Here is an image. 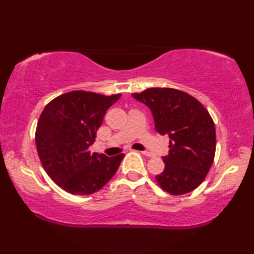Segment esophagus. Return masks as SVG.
Returning <instances> with one entry per match:
<instances>
[{
  "label": "esophagus",
  "mask_w": 254,
  "mask_h": 254,
  "mask_svg": "<svg viewBox=\"0 0 254 254\" xmlns=\"http://www.w3.org/2000/svg\"><path fill=\"white\" fill-rule=\"evenodd\" d=\"M143 154V156H145V157H149V158H151V157H153V154L152 153H150V152H147V151H142L141 152Z\"/></svg>",
  "instance_id": "34e87169"
}]
</instances>
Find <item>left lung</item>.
Masks as SVG:
<instances>
[{"instance_id":"left-lung-1","label":"left lung","mask_w":254,"mask_h":254,"mask_svg":"<svg viewBox=\"0 0 254 254\" xmlns=\"http://www.w3.org/2000/svg\"><path fill=\"white\" fill-rule=\"evenodd\" d=\"M132 96L152 112L154 127L169 136L165 170L156 176L159 186L170 195H184L204 182L216 149L215 124L208 111L195 97L175 88L152 87Z\"/></svg>"}]
</instances>
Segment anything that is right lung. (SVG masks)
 I'll return each instance as SVG.
<instances>
[{"mask_svg":"<svg viewBox=\"0 0 254 254\" xmlns=\"http://www.w3.org/2000/svg\"><path fill=\"white\" fill-rule=\"evenodd\" d=\"M120 96L72 91L54 98L42 111L36 130L38 156L49 177L67 192L94 194L119 169L124 153L106 157L88 148L107 109Z\"/></svg>","mask_w":254,"mask_h":254,"instance_id":"1","label":"right lung"}]
</instances>
